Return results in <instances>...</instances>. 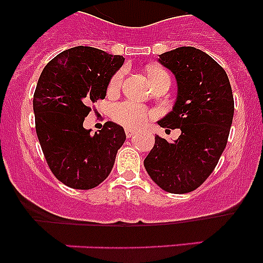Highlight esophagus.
<instances>
[{"instance_id": "esophagus-1", "label": "esophagus", "mask_w": 263, "mask_h": 263, "mask_svg": "<svg viewBox=\"0 0 263 263\" xmlns=\"http://www.w3.org/2000/svg\"><path fill=\"white\" fill-rule=\"evenodd\" d=\"M125 133H126V137H127V138H132V137L136 136L137 132H136V130L129 129V127H126V129H125Z\"/></svg>"}]
</instances>
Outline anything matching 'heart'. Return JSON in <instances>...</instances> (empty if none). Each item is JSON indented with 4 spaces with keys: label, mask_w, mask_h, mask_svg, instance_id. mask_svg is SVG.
Returning a JSON list of instances; mask_svg holds the SVG:
<instances>
[{
    "label": "heart",
    "mask_w": 263,
    "mask_h": 263,
    "mask_svg": "<svg viewBox=\"0 0 263 263\" xmlns=\"http://www.w3.org/2000/svg\"><path fill=\"white\" fill-rule=\"evenodd\" d=\"M147 73L150 81L157 78H162V76H168V73L164 69L158 68V67H150L147 69ZM122 80H124V71H118L109 81V92H116V90L120 89L121 85H122ZM153 116H154V113L152 110H148L147 108L136 103L118 104L113 109V118L117 121L118 124L124 125L129 129L142 126Z\"/></svg>",
    "instance_id": "1"
}]
</instances>
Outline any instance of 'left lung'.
<instances>
[{
	"label": "left lung",
	"mask_w": 263,
	"mask_h": 263,
	"mask_svg": "<svg viewBox=\"0 0 263 263\" xmlns=\"http://www.w3.org/2000/svg\"><path fill=\"white\" fill-rule=\"evenodd\" d=\"M158 62L173 72L178 85L173 110L158 125L180 129L174 142L159 136L146 157L145 168L162 190L187 194L212 174L227 146L234 113L227 72L215 59L195 47H178Z\"/></svg>",
	"instance_id": "1"
}]
</instances>
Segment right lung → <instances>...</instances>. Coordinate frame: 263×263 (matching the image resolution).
I'll return each mask as SVG.
<instances>
[{
	"label": "right lung",
	"instance_id": "obj_1",
	"mask_svg": "<svg viewBox=\"0 0 263 263\" xmlns=\"http://www.w3.org/2000/svg\"><path fill=\"white\" fill-rule=\"evenodd\" d=\"M124 60L78 46L60 52L42 71L32 100L36 136L50 170L68 187L90 190L103 183L126 139L124 127L111 121L95 134L83 127L89 104L105 99Z\"/></svg>",
	"mask_w": 263,
	"mask_h": 263
}]
</instances>
